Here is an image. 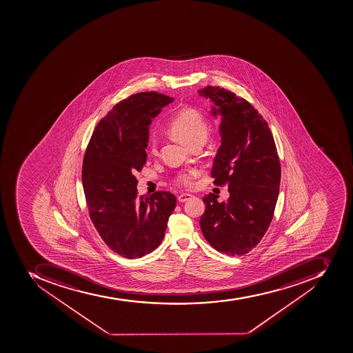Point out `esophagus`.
<instances>
[{
  "label": "esophagus",
  "mask_w": 353,
  "mask_h": 353,
  "mask_svg": "<svg viewBox=\"0 0 353 353\" xmlns=\"http://www.w3.org/2000/svg\"><path fill=\"white\" fill-rule=\"evenodd\" d=\"M193 197V195L192 194H188V193H182V194L179 195L178 196V201L180 203L186 202V201H189L190 199H192Z\"/></svg>",
  "instance_id": "obj_1"
}]
</instances>
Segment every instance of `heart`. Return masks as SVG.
Here are the masks:
<instances>
[{
	"mask_svg": "<svg viewBox=\"0 0 353 353\" xmlns=\"http://www.w3.org/2000/svg\"><path fill=\"white\" fill-rule=\"evenodd\" d=\"M173 136L188 145H193L197 140L205 139L208 134V123L205 118L197 109L192 107L181 109L169 125ZM157 140L152 137L150 140V150L156 151ZM200 169L190 168L176 175V182L185 188L194 185L195 179L200 175Z\"/></svg>",
	"mask_w": 353,
	"mask_h": 353,
	"instance_id": "obj_1",
	"label": "heart"
}]
</instances>
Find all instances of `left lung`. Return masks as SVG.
Segmentation results:
<instances>
[{
    "instance_id": "1",
    "label": "left lung",
    "mask_w": 353,
    "mask_h": 353,
    "mask_svg": "<svg viewBox=\"0 0 353 353\" xmlns=\"http://www.w3.org/2000/svg\"><path fill=\"white\" fill-rule=\"evenodd\" d=\"M199 94L213 101L214 116H222V145L211 176L215 185H228L230 194L228 202H219L213 193L204 195L201 230L219 253L244 255L261 242L275 212L281 175L275 140L248 100L216 86Z\"/></svg>"
}]
</instances>
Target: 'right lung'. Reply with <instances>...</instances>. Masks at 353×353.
<instances>
[{
    "instance_id": "add662e5",
    "label": "right lung",
    "mask_w": 353,
    "mask_h": 353,
    "mask_svg": "<svg viewBox=\"0 0 353 353\" xmlns=\"http://www.w3.org/2000/svg\"><path fill=\"white\" fill-rule=\"evenodd\" d=\"M173 98L138 92L114 105L89 140L81 170L89 216L114 253L140 259L161 244L176 199L167 191L139 196L134 173L147 162L151 119Z\"/></svg>"
}]
</instances>
